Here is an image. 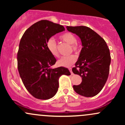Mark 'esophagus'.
<instances>
[{
  "label": "esophagus",
  "mask_w": 125,
  "mask_h": 125,
  "mask_svg": "<svg viewBox=\"0 0 125 125\" xmlns=\"http://www.w3.org/2000/svg\"><path fill=\"white\" fill-rule=\"evenodd\" d=\"M69 70L70 72H71L72 75H73V73L72 72V68H69Z\"/></svg>",
  "instance_id": "1"
}]
</instances>
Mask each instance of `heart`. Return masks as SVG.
I'll list each match as a JSON object with an SVG mask.
<instances>
[{"mask_svg":"<svg viewBox=\"0 0 125 125\" xmlns=\"http://www.w3.org/2000/svg\"><path fill=\"white\" fill-rule=\"evenodd\" d=\"M59 38L62 41L65 42L67 43L71 44L72 51L74 52H77L79 50V46L76 42V38L73 34L71 32H65L60 35ZM47 49L52 55L54 57H58L59 53L58 51V46L55 40L53 38L48 39L46 43ZM76 58L75 56L71 55L69 56H63L58 61V64L61 66L69 67L75 62Z\"/></svg>","mask_w":125,"mask_h":125,"instance_id":"heart-1","label":"heart"}]
</instances>
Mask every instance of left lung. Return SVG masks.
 Here are the masks:
<instances>
[{"instance_id":"obj_1","label":"left lung","mask_w":125,"mask_h":125,"mask_svg":"<svg viewBox=\"0 0 125 125\" xmlns=\"http://www.w3.org/2000/svg\"><path fill=\"white\" fill-rule=\"evenodd\" d=\"M67 30L81 39V53L72 68L73 73L82 79L79 85H73L77 94L93 97L101 91L106 82L111 61L110 51L104 40L88 27L66 26Z\"/></svg>"}]
</instances>
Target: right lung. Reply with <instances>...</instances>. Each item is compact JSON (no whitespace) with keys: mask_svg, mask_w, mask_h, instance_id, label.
I'll return each instance as SVG.
<instances>
[{"mask_svg":"<svg viewBox=\"0 0 125 125\" xmlns=\"http://www.w3.org/2000/svg\"><path fill=\"white\" fill-rule=\"evenodd\" d=\"M64 31L63 26L42 20L31 25L21 37L17 56L18 71L26 89L35 98L46 100L53 97L59 77L71 75L65 67H50L56 59L46 46L48 39Z\"/></svg>","mask_w":125,"mask_h":125,"instance_id":"right-lung-1","label":"right lung"}]
</instances>
